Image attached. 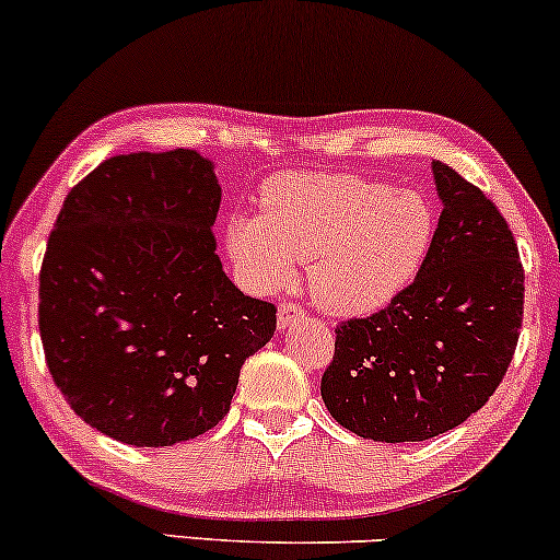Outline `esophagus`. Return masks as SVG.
<instances>
[{
    "instance_id": "obj_1",
    "label": "esophagus",
    "mask_w": 560,
    "mask_h": 560,
    "mask_svg": "<svg viewBox=\"0 0 560 560\" xmlns=\"http://www.w3.org/2000/svg\"><path fill=\"white\" fill-rule=\"evenodd\" d=\"M302 318H305V311H302L298 302H284L279 307V329H292Z\"/></svg>"
}]
</instances>
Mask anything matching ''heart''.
Returning <instances> with one entry per match:
<instances>
[{
	"instance_id": "obj_1",
	"label": "heart",
	"mask_w": 560,
	"mask_h": 560,
	"mask_svg": "<svg viewBox=\"0 0 560 560\" xmlns=\"http://www.w3.org/2000/svg\"><path fill=\"white\" fill-rule=\"evenodd\" d=\"M436 236V208L416 189L355 173H287L260 189V215H236L226 249L262 289L292 279L307 260V284L337 313H369L421 271Z\"/></svg>"
}]
</instances>
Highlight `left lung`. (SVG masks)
I'll use <instances>...</instances> for the list:
<instances>
[{
	"label": "left lung",
	"mask_w": 560,
	"mask_h": 560,
	"mask_svg": "<svg viewBox=\"0 0 560 560\" xmlns=\"http://www.w3.org/2000/svg\"><path fill=\"white\" fill-rule=\"evenodd\" d=\"M442 215L413 284L337 326L320 397L352 434L423 442L492 397L516 352L524 268L508 221L479 186L434 160Z\"/></svg>",
	"instance_id": "left-lung-1"
}]
</instances>
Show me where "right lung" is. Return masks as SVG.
Instances as JSON below:
<instances>
[{
    "label": "right lung",
    "mask_w": 560,
    "mask_h": 560,
    "mask_svg": "<svg viewBox=\"0 0 560 560\" xmlns=\"http://www.w3.org/2000/svg\"><path fill=\"white\" fill-rule=\"evenodd\" d=\"M221 186L195 150L115 155L68 191L38 276L57 389L133 447L195 440L229 413L240 371L276 331L215 255Z\"/></svg>",
    "instance_id": "1"
}]
</instances>
